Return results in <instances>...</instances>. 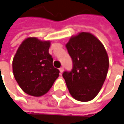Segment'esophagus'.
Listing matches in <instances>:
<instances>
[{"mask_svg":"<svg viewBox=\"0 0 124 124\" xmlns=\"http://www.w3.org/2000/svg\"><path fill=\"white\" fill-rule=\"evenodd\" d=\"M63 67H61V68H59V71H60V73L61 74H62L63 73Z\"/></svg>","mask_w":124,"mask_h":124,"instance_id":"1","label":"esophagus"}]
</instances>
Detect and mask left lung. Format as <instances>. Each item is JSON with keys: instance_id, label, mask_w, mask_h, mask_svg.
<instances>
[{"instance_id": "1", "label": "left lung", "mask_w": 124, "mask_h": 124, "mask_svg": "<svg viewBox=\"0 0 124 124\" xmlns=\"http://www.w3.org/2000/svg\"><path fill=\"white\" fill-rule=\"evenodd\" d=\"M65 46L73 62L72 70L63 74L70 93L80 102L92 100L107 78V50L97 37L86 32L72 36Z\"/></svg>"}]
</instances>
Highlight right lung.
Wrapping results in <instances>:
<instances>
[{
  "label": "right lung",
  "instance_id": "right-lung-1",
  "mask_svg": "<svg viewBox=\"0 0 124 124\" xmlns=\"http://www.w3.org/2000/svg\"><path fill=\"white\" fill-rule=\"evenodd\" d=\"M50 41L28 37L22 42L13 59L15 79L22 91L35 97L46 94L59 76L49 54Z\"/></svg>",
  "mask_w": 124,
  "mask_h": 124
}]
</instances>
